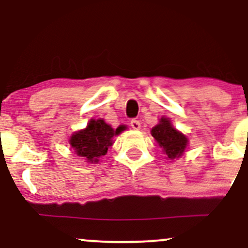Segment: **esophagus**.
<instances>
[{
	"mask_svg": "<svg viewBox=\"0 0 248 248\" xmlns=\"http://www.w3.org/2000/svg\"><path fill=\"white\" fill-rule=\"evenodd\" d=\"M130 127H132L134 130H139V129H140V128H141L140 121H138V120H132V121H130Z\"/></svg>",
	"mask_w": 248,
	"mask_h": 248,
	"instance_id": "obj_1",
	"label": "esophagus"
}]
</instances>
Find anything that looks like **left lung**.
<instances>
[{
	"mask_svg": "<svg viewBox=\"0 0 248 248\" xmlns=\"http://www.w3.org/2000/svg\"><path fill=\"white\" fill-rule=\"evenodd\" d=\"M150 133L158 147L162 148V152L166 154L167 160L172 161L183 156L189 146L187 136L176 129L172 126L171 120L166 116H162L158 124L152 128Z\"/></svg>",
	"mask_w": 248,
	"mask_h": 248,
	"instance_id": "8db88e82",
	"label": "left lung"
}]
</instances>
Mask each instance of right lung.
<instances>
[{
	"label": "right lung",
	"instance_id": "obj_1",
	"mask_svg": "<svg viewBox=\"0 0 248 248\" xmlns=\"http://www.w3.org/2000/svg\"><path fill=\"white\" fill-rule=\"evenodd\" d=\"M126 126H119L114 129L104 119H91L86 128L77 130L71 135L69 143L73 152L82 157L87 163H98L105 156L109 148H112L113 139L121 134Z\"/></svg>",
	"mask_w": 248,
	"mask_h": 248
}]
</instances>
